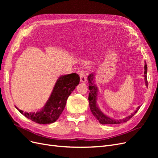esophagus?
<instances>
[{
    "label": "esophagus",
    "mask_w": 158,
    "mask_h": 158,
    "mask_svg": "<svg viewBox=\"0 0 158 158\" xmlns=\"http://www.w3.org/2000/svg\"><path fill=\"white\" fill-rule=\"evenodd\" d=\"M80 82H85L86 81V74L84 71H81L80 73Z\"/></svg>",
    "instance_id": "1"
}]
</instances>
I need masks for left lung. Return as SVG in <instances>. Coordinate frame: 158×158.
<instances>
[{
  "label": "left lung",
  "instance_id": "obj_1",
  "mask_svg": "<svg viewBox=\"0 0 158 158\" xmlns=\"http://www.w3.org/2000/svg\"><path fill=\"white\" fill-rule=\"evenodd\" d=\"M147 64L145 63L144 65V79H145V83L146 85L148 86V81H147ZM94 74H90L88 76V84H89V97H88V100H89V108L91 111H92V114H94V116L96 118L99 122L102 124V125H107V124H109V125H115V124H120L121 123H125L128 121L129 119L131 118L132 117L134 116L138 111V109H140V106H138L136 109V111L131 113L130 115L125 117V118L123 119H119V120H117V119H114L113 118L109 117L107 116L106 114H105L101 110L99 109L98 107V105H97V99H98V87L96 86V85L94 84Z\"/></svg>",
  "mask_w": 158,
  "mask_h": 158
}]
</instances>
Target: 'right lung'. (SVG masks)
Listing matches in <instances>:
<instances>
[{
  "label": "right lung",
  "mask_w": 158,
  "mask_h": 158,
  "mask_svg": "<svg viewBox=\"0 0 158 158\" xmlns=\"http://www.w3.org/2000/svg\"><path fill=\"white\" fill-rule=\"evenodd\" d=\"M80 82L76 73L61 76L56 80L49 99L40 111L27 113L15 107L19 112L32 121L39 124H50L59 118L65 107L66 100Z\"/></svg>",
  "instance_id": "1"
}]
</instances>
